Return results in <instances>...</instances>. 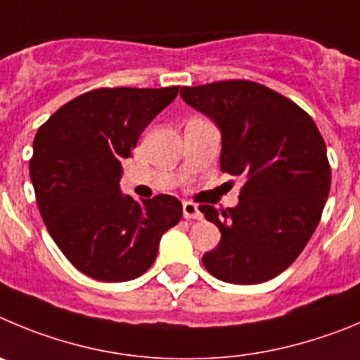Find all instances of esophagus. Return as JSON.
<instances>
[{"label": "esophagus", "instance_id": "esophagus-1", "mask_svg": "<svg viewBox=\"0 0 360 360\" xmlns=\"http://www.w3.org/2000/svg\"><path fill=\"white\" fill-rule=\"evenodd\" d=\"M183 215L184 219H200L202 217V213H200L199 206L193 202H183Z\"/></svg>", "mask_w": 360, "mask_h": 360}]
</instances>
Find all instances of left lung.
<instances>
[{"mask_svg":"<svg viewBox=\"0 0 360 360\" xmlns=\"http://www.w3.org/2000/svg\"><path fill=\"white\" fill-rule=\"evenodd\" d=\"M181 96L219 127L220 170L245 179L235 208L199 206L220 229L204 267L228 283L273 280L300 257L328 199L323 136L303 109L257 82L181 87Z\"/></svg>","mask_w":360,"mask_h":360,"instance_id":"8db88e82","label":"left lung"}]
</instances>
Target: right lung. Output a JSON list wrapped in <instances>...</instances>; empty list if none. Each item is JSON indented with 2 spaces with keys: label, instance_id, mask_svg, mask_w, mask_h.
I'll list each match as a JSON object with an SVG mask.
<instances>
[{
  "label": "right lung",
  "instance_id": "add662e5",
  "mask_svg": "<svg viewBox=\"0 0 360 360\" xmlns=\"http://www.w3.org/2000/svg\"><path fill=\"white\" fill-rule=\"evenodd\" d=\"M179 87H102L39 127L30 179L48 233L86 276L129 281L154 264L161 236L183 215L179 199L141 202L120 190L122 160Z\"/></svg>",
  "mask_w": 360,
  "mask_h": 360
}]
</instances>
